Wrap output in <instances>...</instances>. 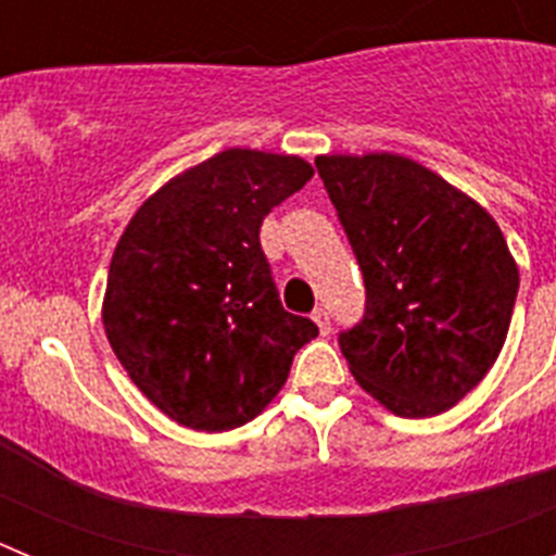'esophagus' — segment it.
Segmentation results:
<instances>
[{
    "label": "esophagus",
    "instance_id": "34e87169",
    "mask_svg": "<svg viewBox=\"0 0 556 556\" xmlns=\"http://www.w3.org/2000/svg\"><path fill=\"white\" fill-rule=\"evenodd\" d=\"M312 320L317 323V328H320V333H328V331H331V317H328L326 308H314Z\"/></svg>",
    "mask_w": 556,
    "mask_h": 556
}]
</instances>
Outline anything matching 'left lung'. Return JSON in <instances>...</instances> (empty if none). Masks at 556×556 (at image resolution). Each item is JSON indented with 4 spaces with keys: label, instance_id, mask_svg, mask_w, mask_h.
<instances>
[{
    "label": "left lung",
    "instance_id": "obj_1",
    "mask_svg": "<svg viewBox=\"0 0 556 556\" xmlns=\"http://www.w3.org/2000/svg\"><path fill=\"white\" fill-rule=\"evenodd\" d=\"M365 275V320L339 333L358 387L397 417L459 404L495 365L518 294L498 223L395 152L317 155Z\"/></svg>",
    "mask_w": 556,
    "mask_h": 556
}]
</instances>
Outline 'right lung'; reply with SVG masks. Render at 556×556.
I'll list each match as a JSON object with an SVG mask.
<instances>
[{
	"mask_svg": "<svg viewBox=\"0 0 556 556\" xmlns=\"http://www.w3.org/2000/svg\"><path fill=\"white\" fill-rule=\"evenodd\" d=\"M312 175L298 155L230 147L166 180L119 236L102 326L132 384L175 424L244 426L317 337L283 312L258 242L264 217Z\"/></svg>",
	"mask_w": 556,
	"mask_h": 556,
	"instance_id": "obj_1",
	"label": "right lung"
}]
</instances>
